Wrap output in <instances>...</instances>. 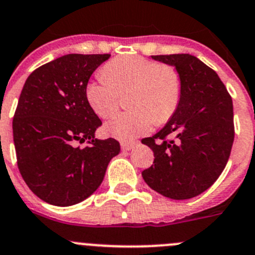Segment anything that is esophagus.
<instances>
[{
  "label": "esophagus",
  "mask_w": 255,
  "mask_h": 255,
  "mask_svg": "<svg viewBox=\"0 0 255 255\" xmlns=\"http://www.w3.org/2000/svg\"><path fill=\"white\" fill-rule=\"evenodd\" d=\"M133 147H134V143L133 142H121L122 150H130Z\"/></svg>",
  "instance_id": "esophagus-1"
}]
</instances>
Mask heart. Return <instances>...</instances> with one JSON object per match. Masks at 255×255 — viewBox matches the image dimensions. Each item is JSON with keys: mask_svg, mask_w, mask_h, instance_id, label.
<instances>
[{"mask_svg": "<svg viewBox=\"0 0 255 255\" xmlns=\"http://www.w3.org/2000/svg\"><path fill=\"white\" fill-rule=\"evenodd\" d=\"M129 92L130 110L116 115L106 128L122 140L144 134L153 123L173 117L182 97V83L174 70L139 56L118 57L108 62L103 75L86 86V100L96 115L108 118L117 111L121 95Z\"/></svg>", "mask_w": 255, "mask_h": 255, "instance_id": "heart-1", "label": "heart"}]
</instances>
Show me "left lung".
<instances>
[{
	"label": "left lung",
	"instance_id": "obj_1",
	"mask_svg": "<svg viewBox=\"0 0 255 255\" xmlns=\"http://www.w3.org/2000/svg\"><path fill=\"white\" fill-rule=\"evenodd\" d=\"M174 66L182 83L179 106L167 125L142 139L154 160L144 182L170 199H190L208 189L226 168L234 140L233 102L211 67L188 53L152 56Z\"/></svg>",
	"mask_w": 255,
	"mask_h": 255
}]
</instances>
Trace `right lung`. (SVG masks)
I'll list each match as a JSON object with an SVG mask.
<instances>
[{
    "mask_svg": "<svg viewBox=\"0 0 255 255\" xmlns=\"http://www.w3.org/2000/svg\"><path fill=\"white\" fill-rule=\"evenodd\" d=\"M111 54H66L34 70L26 80L12 122L17 165L42 201L68 207L97 189L121 145L97 139L102 126L86 100V86ZM89 140L81 148L78 142Z\"/></svg>",
    "mask_w": 255,
    "mask_h": 255,
    "instance_id": "obj_1",
    "label": "right lung"
}]
</instances>
